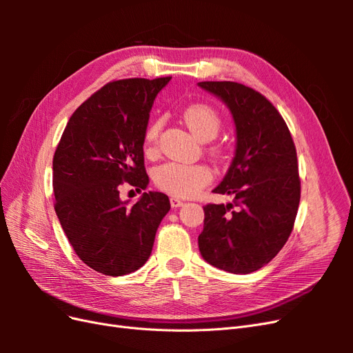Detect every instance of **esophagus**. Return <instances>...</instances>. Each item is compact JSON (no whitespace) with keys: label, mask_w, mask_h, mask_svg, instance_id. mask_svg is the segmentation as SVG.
<instances>
[{"label":"esophagus","mask_w":353,"mask_h":353,"mask_svg":"<svg viewBox=\"0 0 353 353\" xmlns=\"http://www.w3.org/2000/svg\"><path fill=\"white\" fill-rule=\"evenodd\" d=\"M184 205V201L183 200H181V199H178V197H170V206H172V208H181V206H183Z\"/></svg>","instance_id":"1"}]
</instances>
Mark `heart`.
Instances as JSON below:
<instances>
[{
    "mask_svg": "<svg viewBox=\"0 0 353 353\" xmlns=\"http://www.w3.org/2000/svg\"><path fill=\"white\" fill-rule=\"evenodd\" d=\"M183 116L190 131L200 141L212 140L221 128V117L218 112L206 103L190 104ZM162 125V119H156L147 126L144 140L148 148L156 147ZM212 178L210 169L205 165H185L178 162L160 165L153 172L156 187L176 197L196 196L200 190L210 184Z\"/></svg>",
    "mask_w": 353,
    "mask_h": 353,
    "instance_id": "obj_1",
    "label": "heart"
}]
</instances>
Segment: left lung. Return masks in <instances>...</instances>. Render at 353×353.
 <instances>
[{
  "instance_id": "8db88e82",
  "label": "left lung",
  "mask_w": 353,
  "mask_h": 353,
  "mask_svg": "<svg viewBox=\"0 0 353 353\" xmlns=\"http://www.w3.org/2000/svg\"><path fill=\"white\" fill-rule=\"evenodd\" d=\"M230 109L236 125V154L213 190L234 203L206 205L199 236L203 259L232 274H250L271 262L294 225L301 178L290 131L272 103L231 81L199 82ZM237 205L239 209L231 211Z\"/></svg>"
}]
</instances>
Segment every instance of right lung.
I'll list each match as a JSON object with an SVG mask.
<instances>
[{
    "label": "right lung",
    "mask_w": 353,
    "mask_h": 353,
    "mask_svg": "<svg viewBox=\"0 0 353 353\" xmlns=\"http://www.w3.org/2000/svg\"><path fill=\"white\" fill-rule=\"evenodd\" d=\"M170 77L105 83L74 110L52 159L54 209L79 259L104 275L131 274L147 262L170 209L166 194L119 197L123 183L145 190L144 134L153 101Z\"/></svg>",
    "instance_id": "add662e5"
}]
</instances>
